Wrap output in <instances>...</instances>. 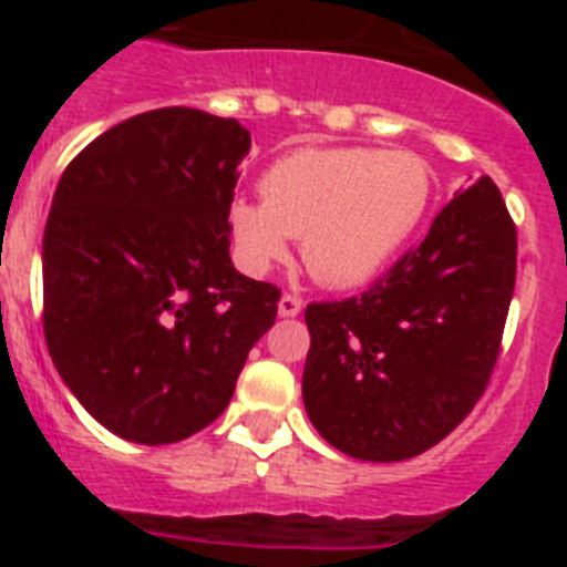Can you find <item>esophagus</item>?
Listing matches in <instances>:
<instances>
[{
  "label": "esophagus",
  "mask_w": 567,
  "mask_h": 567,
  "mask_svg": "<svg viewBox=\"0 0 567 567\" xmlns=\"http://www.w3.org/2000/svg\"><path fill=\"white\" fill-rule=\"evenodd\" d=\"M300 309H303V300L298 298V295H284V298H280V303H278V312L284 315V318H295V315L300 312Z\"/></svg>",
  "instance_id": "34e87169"
}]
</instances>
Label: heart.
Here are the masks:
<instances>
[{"mask_svg": "<svg viewBox=\"0 0 567 567\" xmlns=\"http://www.w3.org/2000/svg\"><path fill=\"white\" fill-rule=\"evenodd\" d=\"M260 195L229 207L240 264L267 272L287 258L289 238H300L318 284L352 289L412 238L432 202V169L405 150L300 147L264 173Z\"/></svg>", "mask_w": 567, "mask_h": 567, "instance_id": "1", "label": "heart"}]
</instances>
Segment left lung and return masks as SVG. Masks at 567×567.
Listing matches in <instances>:
<instances>
[{
    "instance_id": "left-lung-1",
    "label": "left lung",
    "mask_w": 567,
    "mask_h": 567,
    "mask_svg": "<svg viewBox=\"0 0 567 567\" xmlns=\"http://www.w3.org/2000/svg\"><path fill=\"white\" fill-rule=\"evenodd\" d=\"M517 280V227L488 175L365 292L307 307L303 403L349 457H417L483 398Z\"/></svg>"
}]
</instances>
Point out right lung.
I'll return each instance as SVG.
<instances>
[{
  "label": "right lung",
  "instance_id": "1",
  "mask_svg": "<svg viewBox=\"0 0 567 567\" xmlns=\"http://www.w3.org/2000/svg\"><path fill=\"white\" fill-rule=\"evenodd\" d=\"M249 130L195 107L133 115L59 178L42 240L44 340L104 429L178 443L229 405L280 289L229 260Z\"/></svg>",
  "mask_w": 567,
  "mask_h": 567
}]
</instances>
